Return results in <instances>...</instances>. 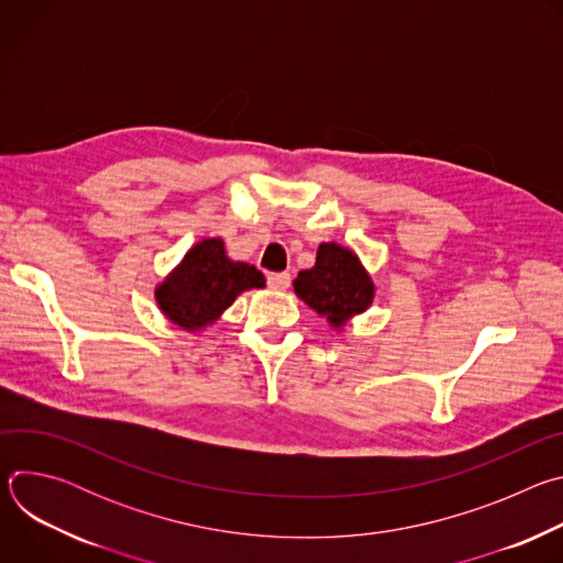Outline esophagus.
<instances>
[{"label": "esophagus", "mask_w": 563, "mask_h": 563, "mask_svg": "<svg viewBox=\"0 0 563 563\" xmlns=\"http://www.w3.org/2000/svg\"><path fill=\"white\" fill-rule=\"evenodd\" d=\"M267 283L272 289H278V291H285L289 285H291V276L287 272H280V274H269L267 276Z\"/></svg>", "instance_id": "1"}]
</instances>
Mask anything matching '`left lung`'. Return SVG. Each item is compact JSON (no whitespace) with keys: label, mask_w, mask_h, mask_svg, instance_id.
I'll return each instance as SVG.
<instances>
[{"label":"left lung","mask_w":563,"mask_h":563,"mask_svg":"<svg viewBox=\"0 0 563 563\" xmlns=\"http://www.w3.org/2000/svg\"><path fill=\"white\" fill-rule=\"evenodd\" d=\"M294 291L318 316H325L332 330L341 332L354 316L372 305L376 289L352 250L339 243H323L318 245L313 267L296 276Z\"/></svg>","instance_id":"left-lung-1"}]
</instances>
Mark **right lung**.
I'll list each match as a JSON object with an SVG mask.
<instances>
[{
	"label": "right lung",
	"mask_w": 563,
	"mask_h": 563,
	"mask_svg": "<svg viewBox=\"0 0 563 563\" xmlns=\"http://www.w3.org/2000/svg\"><path fill=\"white\" fill-rule=\"evenodd\" d=\"M265 287V276L227 256L222 238H202L180 265L155 287V302L174 325L200 332L247 289Z\"/></svg>",
	"instance_id": "add662e5"
}]
</instances>
